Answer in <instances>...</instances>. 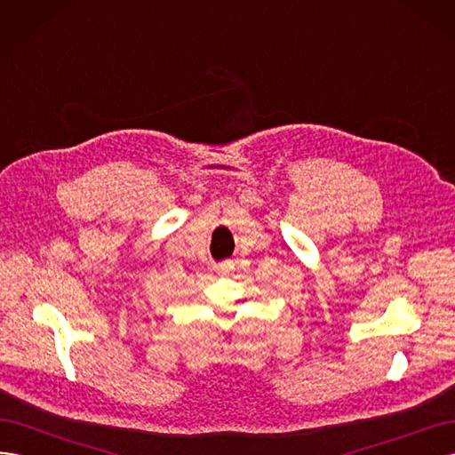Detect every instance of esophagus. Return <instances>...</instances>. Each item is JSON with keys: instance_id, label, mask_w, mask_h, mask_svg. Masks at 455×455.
Segmentation results:
<instances>
[{"instance_id": "obj_1", "label": "esophagus", "mask_w": 455, "mask_h": 455, "mask_svg": "<svg viewBox=\"0 0 455 455\" xmlns=\"http://www.w3.org/2000/svg\"><path fill=\"white\" fill-rule=\"evenodd\" d=\"M231 269V264H229V261H222V264H218L216 266V271L218 273H228Z\"/></svg>"}]
</instances>
